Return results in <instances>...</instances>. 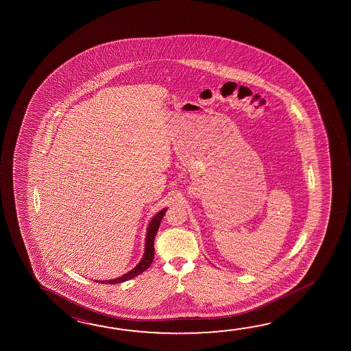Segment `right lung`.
Here are the masks:
<instances>
[{"label": "right lung", "mask_w": 351, "mask_h": 351, "mask_svg": "<svg viewBox=\"0 0 351 351\" xmlns=\"http://www.w3.org/2000/svg\"><path fill=\"white\" fill-rule=\"evenodd\" d=\"M165 213H167V209H162L156 214L154 218L152 219L149 228H148V232H147V239H145V252H144L143 258L139 262L138 265H136L132 270H130L126 274L119 276L116 279H112V280H106V282L103 280V282H100L101 284H120V282H126V280H130L134 276H139L141 273H143L144 270L149 268L153 259H154V239H156V232L159 229L161 219H162Z\"/></svg>", "instance_id": "right-lung-1"}]
</instances>
